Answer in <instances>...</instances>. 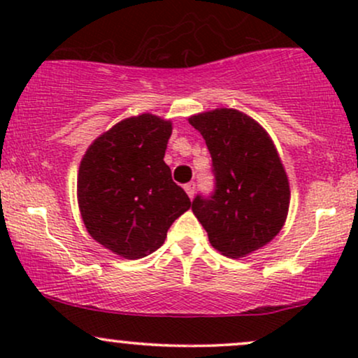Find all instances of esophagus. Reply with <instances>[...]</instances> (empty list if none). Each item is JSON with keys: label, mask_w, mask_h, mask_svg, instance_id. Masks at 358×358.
I'll return each mask as SVG.
<instances>
[{"label": "esophagus", "mask_w": 358, "mask_h": 358, "mask_svg": "<svg viewBox=\"0 0 358 358\" xmlns=\"http://www.w3.org/2000/svg\"><path fill=\"white\" fill-rule=\"evenodd\" d=\"M183 188H185V192H187V195L190 196V199H193V195H195V183L193 182L187 183Z\"/></svg>", "instance_id": "34e87169"}]
</instances>
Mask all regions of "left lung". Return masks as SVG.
Masks as SVG:
<instances>
[{
  "mask_svg": "<svg viewBox=\"0 0 358 358\" xmlns=\"http://www.w3.org/2000/svg\"><path fill=\"white\" fill-rule=\"evenodd\" d=\"M188 122L203 136L217 180L212 199L196 196L192 210L213 249L232 259L249 256L278 236L289 210V180L276 145L239 109L205 110Z\"/></svg>",
  "mask_w": 358,
  "mask_h": 358,
  "instance_id": "1",
  "label": "left lung"
}]
</instances>
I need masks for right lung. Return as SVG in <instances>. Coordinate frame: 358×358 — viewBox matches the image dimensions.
<instances>
[{
    "instance_id": "1",
    "label": "right lung",
    "mask_w": 358,
    "mask_h": 358,
    "mask_svg": "<svg viewBox=\"0 0 358 358\" xmlns=\"http://www.w3.org/2000/svg\"><path fill=\"white\" fill-rule=\"evenodd\" d=\"M173 124L145 113L122 119L90 143L77 173L85 229L122 259L162 248L170 225L190 208L163 162Z\"/></svg>"
}]
</instances>
